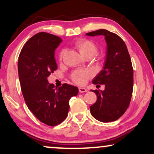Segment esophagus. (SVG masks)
<instances>
[{"mask_svg": "<svg viewBox=\"0 0 154 154\" xmlns=\"http://www.w3.org/2000/svg\"><path fill=\"white\" fill-rule=\"evenodd\" d=\"M79 92H81V93H83V92H86L88 91V90H86L85 88H79Z\"/></svg>", "mask_w": 154, "mask_h": 154, "instance_id": "1", "label": "esophagus"}]
</instances>
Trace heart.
<instances>
[{
    "instance_id": "heart-1",
    "label": "heart",
    "mask_w": 154,
    "mask_h": 154,
    "mask_svg": "<svg viewBox=\"0 0 154 154\" xmlns=\"http://www.w3.org/2000/svg\"><path fill=\"white\" fill-rule=\"evenodd\" d=\"M75 46L80 53L83 56L92 57L97 51L96 44L93 41L88 39L81 38L75 41ZM66 53V50H62L60 54V60H62ZM92 76V73L90 71L87 70H76L73 71L71 74L72 81L78 85H83L87 82L88 79Z\"/></svg>"
}]
</instances>
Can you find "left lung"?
<instances>
[{"mask_svg": "<svg viewBox=\"0 0 154 154\" xmlns=\"http://www.w3.org/2000/svg\"><path fill=\"white\" fill-rule=\"evenodd\" d=\"M89 36L104 35L106 54L103 69L92 81L93 84L104 85V90H92L97 102L90 106L94 119L103 123L115 121L129 106L133 90V68L127 46L114 33L100 29L86 33Z\"/></svg>", "mask_w": 154, "mask_h": 154, "instance_id": "obj_1", "label": "left lung"}]
</instances>
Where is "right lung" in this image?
<instances>
[{
  "mask_svg": "<svg viewBox=\"0 0 154 154\" xmlns=\"http://www.w3.org/2000/svg\"><path fill=\"white\" fill-rule=\"evenodd\" d=\"M62 40L40 32L25 43L18 60V73L22 94L29 110L42 123L59 125L66 119L69 100L79 93L75 86L63 84L54 88L48 77L57 70L54 51Z\"/></svg>",
  "mask_w": 154,
  "mask_h": 154,
  "instance_id": "obj_1",
  "label": "right lung"
}]
</instances>
